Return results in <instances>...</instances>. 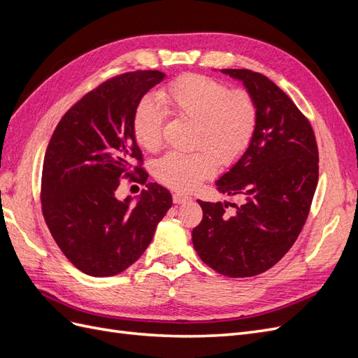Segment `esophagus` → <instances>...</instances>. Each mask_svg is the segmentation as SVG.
<instances>
[{
	"label": "esophagus",
	"mask_w": 358,
	"mask_h": 358,
	"mask_svg": "<svg viewBox=\"0 0 358 358\" xmlns=\"http://www.w3.org/2000/svg\"><path fill=\"white\" fill-rule=\"evenodd\" d=\"M189 200H191V197L187 196V194H182V192L173 194V201H175L176 204H183V203H187Z\"/></svg>",
	"instance_id": "obj_1"
}]
</instances>
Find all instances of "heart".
I'll use <instances>...</instances> for the list:
<instances>
[{"label":"heart","instance_id":"heart-1","mask_svg":"<svg viewBox=\"0 0 358 358\" xmlns=\"http://www.w3.org/2000/svg\"><path fill=\"white\" fill-rule=\"evenodd\" d=\"M157 101H140L133 117L137 143L148 150L161 143L164 113L159 104L171 115L196 121V145L208 146L224 164L239 158L255 133L257 107L251 95L245 91L230 92L221 82L204 76H185L161 90ZM211 153L208 149L171 150L157 161L155 176L171 188L189 191L218 167Z\"/></svg>","mask_w":358,"mask_h":358}]
</instances>
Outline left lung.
Instances as JSON below:
<instances>
[{
  "mask_svg": "<svg viewBox=\"0 0 358 358\" xmlns=\"http://www.w3.org/2000/svg\"><path fill=\"white\" fill-rule=\"evenodd\" d=\"M221 73L251 95L257 128L245 152L215 182L220 192L243 203L229 215L227 203L197 200L203 220L192 230V245L215 272L249 278L275 266L305 225L318 183V148L308 119L266 76Z\"/></svg>",
  "mask_w": 358,
  "mask_h": 358,
  "instance_id": "8db88e82",
  "label": "left lung"
}]
</instances>
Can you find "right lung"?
<instances>
[{
    "mask_svg": "<svg viewBox=\"0 0 358 358\" xmlns=\"http://www.w3.org/2000/svg\"><path fill=\"white\" fill-rule=\"evenodd\" d=\"M166 79L137 70L104 82L62 116L48 145L41 206L59 249L80 272L106 278L136 263L171 208V194L157 182L133 201L116 199L119 179L142 161L133 117L143 95ZM140 180L146 171L136 169Z\"/></svg>",
    "mask_w": 358,
    "mask_h": 358,
    "instance_id": "obj_1",
    "label": "right lung"
}]
</instances>
